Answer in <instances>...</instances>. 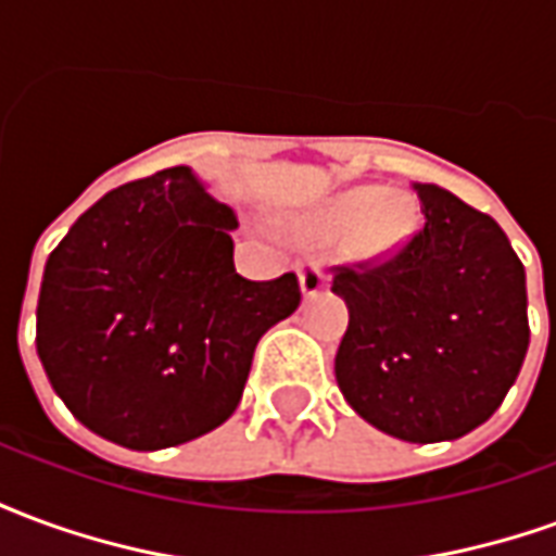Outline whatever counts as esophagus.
Returning <instances> with one entry per match:
<instances>
[{"instance_id": "esophagus-1", "label": "esophagus", "mask_w": 556, "mask_h": 556, "mask_svg": "<svg viewBox=\"0 0 556 556\" xmlns=\"http://www.w3.org/2000/svg\"><path fill=\"white\" fill-rule=\"evenodd\" d=\"M298 279H301V294L303 301H313L321 294V289L327 286V274L321 270V265L315 258H306L301 267H298Z\"/></svg>"}]
</instances>
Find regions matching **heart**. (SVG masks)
<instances>
[{
  "label": "heart",
  "instance_id": "1",
  "mask_svg": "<svg viewBox=\"0 0 556 556\" xmlns=\"http://www.w3.org/2000/svg\"><path fill=\"white\" fill-rule=\"evenodd\" d=\"M289 229L309 243L345 238L354 258H390L410 241L417 229V211L405 195L384 193L375 184H361L294 214Z\"/></svg>",
  "mask_w": 556,
  "mask_h": 556
}]
</instances>
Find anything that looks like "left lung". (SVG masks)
<instances>
[{"label":"left lung","instance_id":"1","mask_svg":"<svg viewBox=\"0 0 556 556\" xmlns=\"http://www.w3.org/2000/svg\"><path fill=\"white\" fill-rule=\"evenodd\" d=\"M426 223L378 267H339L349 306L337 384L369 426L408 443L455 441L501 408L521 372L525 265L503 229L438 184H414Z\"/></svg>","mask_w":556,"mask_h":556}]
</instances>
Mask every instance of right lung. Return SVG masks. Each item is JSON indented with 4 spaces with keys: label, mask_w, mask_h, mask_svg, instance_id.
Returning a JSON list of instances; mask_svg holds the SVG:
<instances>
[{
    "label": "right lung",
    "mask_w": 556,
    "mask_h": 556,
    "mask_svg": "<svg viewBox=\"0 0 556 556\" xmlns=\"http://www.w3.org/2000/svg\"><path fill=\"white\" fill-rule=\"evenodd\" d=\"M235 229L231 207L172 166L110 190L50 253L35 342L86 429L151 453L235 414L258 339L301 303L294 274L235 270Z\"/></svg>",
    "instance_id": "add662e5"
}]
</instances>
